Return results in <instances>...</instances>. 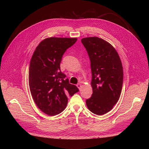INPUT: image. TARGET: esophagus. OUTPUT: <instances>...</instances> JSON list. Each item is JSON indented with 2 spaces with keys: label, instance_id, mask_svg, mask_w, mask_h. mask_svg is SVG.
Returning a JSON list of instances; mask_svg holds the SVG:
<instances>
[{
  "label": "esophagus",
  "instance_id": "1",
  "mask_svg": "<svg viewBox=\"0 0 149 149\" xmlns=\"http://www.w3.org/2000/svg\"><path fill=\"white\" fill-rule=\"evenodd\" d=\"M76 86H77V87L78 88V89H79V90L81 89V88H82V86H81V84H79V83H78V84H76Z\"/></svg>",
  "mask_w": 149,
  "mask_h": 149
}]
</instances>
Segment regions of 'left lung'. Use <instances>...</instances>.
I'll return each instance as SVG.
<instances>
[{
	"label": "left lung",
	"mask_w": 149,
	"mask_h": 149,
	"mask_svg": "<svg viewBox=\"0 0 149 149\" xmlns=\"http://www.w3.org/2000/svg\"><path fill=\"white\" fill-rule=\"evenodd\" d=\"M91 61V97L86 101L89 110L96 115L110 111L118 102L123 84V68L115 48L104 40L81 39Z\"/></svg>",
	"instance_id": "obj_1"
}]
</instances>
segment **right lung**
Listing matches in <instances>:
<instances>
[{
    "label": "right lung",
    "instance_id": "1",
    "mask_svg": "<svg viewBox=\"0 0 149 149\" xmlns=\"http://www.w3.org/2000/svg\"><path fill=\"white\" fill-rule=\"evenodd\" d=\"M76 38H47L39 43L30 60L29 81L31 96L39 109L49 116L63 111L68 96L79 91L60 70L62 56Z\"/></svg>",
    "mask_w": 149,
    "mask_h": 149
}]
</instances>
